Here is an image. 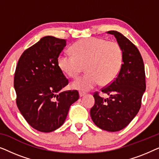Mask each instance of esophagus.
Here are the masks:
<instances>
[{"instance_id":"34e87169","label":"esophagus","mask_w":159,"mask_h":159,"mask_svg":"<svg viewBox=\"0 0 159 159\" xmlns=\"http://www.w3.org/2000/svg\"><path fill=\"white\" fill-rule=\"evenodd\" d=\"M86 95L85 93H84V92H80V97L84 96V95Z\"/></svg>"}]
</instances>
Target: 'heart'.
Segmentation results:
<instances>
[{"label": "heart", "mask_w": 159, "mask_h": 159, "mask_svg": "<svg viewBox=\"0 0 159 159\" xmlns=\"http://www.w3.org/2000/svg\"><path fill=\"white\" fill-rule=\"evenodd\" d=\"M74 55L63 53L58 65L63 72L75 78L86 66L88 72L78 77L71 86L77 90H90L101 82L106 85L114 81L123 65V51L119 43L105 39L90 38L77 41L71 46Z\"/></svg>", "instance_id": "obj_1"}]
</instances>
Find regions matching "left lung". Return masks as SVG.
<instances>
[{"mask_svg":"<svg viewBox=\"0 0 159 159\" xmlns=\"http://www.w3.org/2000/svg\"><path fill=\"white\" fill-rule=\"evenodd\" d=\"M123 51V65L116 79L101 93L107 98L95 92V105L90 109V116L95 125L108 132L124 129L134 118L140 110L144 93L145 73L144 63L135 45L120 32L111 30Z\"/></svg>","mask_w":159,"mask_h":159,"instance_id":"obj_1","label":"left lung"}]
</instances>
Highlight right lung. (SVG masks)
Masks as SVG:
<instances>
[{"label": "right lung", "instance_id": "add662e5", "mask_svg": "<svg viewBox=\"0 0 159 159\" xmlns=\"http://www.w3.org/2000/svg\"><path fill=\"white\" fill-rule=\"evenodd\" d=\"M66 45L64 39L45 36L25 50L14 74L16 105L27 123L38 131L53 132L64 124L79 99L77 90L61 92L69 83L58 65Z\"/></svg>", "mask_w": 159, "mask_h": 159}]
</instances>
